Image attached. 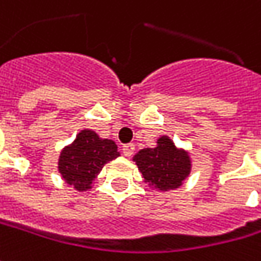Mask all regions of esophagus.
<instances>
[{
  "label": "esophagus",
  "instance_id": "34e87169",
  "mask_svg": "<svg viewBox=\"0 0 261 261\" xmlns=\"http://www.w3.org/2000/svg\"><path fill=\"white\" fill-rule=\"evenodd\" d=\"M134 144H131V143H128V144H124L122 146V153H124V156H127V158H130L131 154L134 153Z\"/></svg>",
  "mask_w": 261,
  "mask_h": 261
}]
</instances>
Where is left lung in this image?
Instances as JSON below:
<instances>
[{"instance_id": "1", "label": "left lung", "mask_w": 261, "mask_h": 261, "mask_svg": "<svg viewBox=\"0 0 261 261\" xmlns=\"http://www.w3.org/2000/svg\"><path fill=\"white\" fill-rule=\"evenodd\" d=\"M143 181L156 191H169L181 187L187 179L193 161L190 152L178 147L169 136H161L154 147L142 149L133 156Z\"/></svg>"}]
</instances>
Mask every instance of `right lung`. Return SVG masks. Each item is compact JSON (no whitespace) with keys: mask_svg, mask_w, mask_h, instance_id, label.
<instances>
[{"mask_svg":"<svg viewBox=\"0 0 261 261\" xmlns=\"http://www.w3.org/2000/svg\"><path fill=\"white\" fill-rule=\"evenodd\" d=\"M118 156V146L114 140L102 139L96 131L85 128L73 142L63 147L57 168L65 184L83 193L93 188V182L103 165Z\"/></svg>","mask_w":261,"mask_h":261,"instance_id":"add662e5","label":"right lung"}]
</instances>
